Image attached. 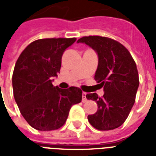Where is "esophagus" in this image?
<instances>
[{"label":"esophagus","mask_w":156,"mask_h":156,"mask_svg":"<svg viewBox=\"0 0 156 156\" xmlns=\"http://www.w3.org/2000/svg\"><path fill=\"white\" fill-rule=\"evenodd\" d=\"M82 97H83V98H82V102H83V103H86L87 100H88L87 98H86V93L83 92V94H82Z\"/></svg>","instance_id":"1"}]
</instances>
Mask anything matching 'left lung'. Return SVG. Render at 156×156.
Wrapping results in <instances>:
<instances>
[{
    "instance_id": "8db88e82",
    "label": "left lung",
    "mask_w": 156,
    "mask_h": 156,
    "mask_svg": "<svg viewBox=\"0 0 156 156\" xmlns=\"http://www.w3.org/2000/svg\"><path fill=\"white\" fill-rule=\"evenodd\" d=\"M78 42L85 43L98 53L94 79L105 91L102 98L95 93L86 95L98 105L97 112L88 116V122L99 130L119 127L135 101L140 83L135 62L127 48L114 39L89 36L78 39Z\"/></svg>"
}]
</instances>
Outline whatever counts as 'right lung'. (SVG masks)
<instances>
[{"label": "right lung", "mask_w": 156, "mask_h": 156, "mask_svg": "<svg viewBox=\"0 0 156 156\" xmlns=\"http://www.w3.org/2000/svg\"><path fill=\"white\" fill-rule=\"evenodd\" d=\"M76 38H45L32 41L16 62L12 87L19 110L37 130H55L68 119L73 105L82 100L77 87L61 89L51 83L60 72L62 56Z\"/></svg>", "instance_id": "right-lung-1"}]
</instances>
